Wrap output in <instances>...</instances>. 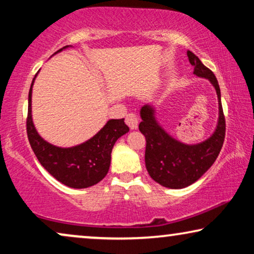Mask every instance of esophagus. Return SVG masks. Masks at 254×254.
Instances as JSON below:
<instances>
[{
    "mask_svg": "<svg viewBox=\"0 0 254 254\" xmlns=\"http://www.w3.org/2000/svg\"><path fill=\"white\" fill-rule=\"evenodd\" d=\"M126 124L129 126L130 129H136L138 125V118L135 113H129L126 117Z\"/></svg>",
    "mask_w": 254,
    "mask_h": 254,
    "instance_id": "1",
    "label": "esophagus"
}]
</instances>
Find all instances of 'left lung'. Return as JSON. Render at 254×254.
Wrapping results in <instances>:
<instances>
[{
	"label": "left lung",
	"instance_id": "8db88e82",
	"mask_svg": "<svg viewBox=\"0 0 254 254\" xmlns=\"http://www.w3.org/2000/svg\"><path fill=\"white\" fill-rule=\"evenodd\" d=\"M194 74L208 78L216 90L218 98V121L216 129L206 141L197 144H185L166 133L155 118V110L150 105L141 109L142 121L138 129L145 136V168L152 179L169 189H184L192 185L214 164L220 154L225 136V119L221 103L220 85L214 72L200 59L187 51Z\"/></svg>",
	"mask_w": 254,
	"mask_h": 254
}]
</instances>
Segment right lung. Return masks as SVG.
I'll return each instance as SVG.
<instances>
[{"label":"right lung","instance_id":"right-lung-1","mask_svg":"<svg viewBox=\"0 0 254 254\" xmlns=\"http://www.w3.org/2000/svg\"><path fill=\"white\" fill-rule=\"evenodd\" d=\"M67 47L69 46H64L57 53ZM36 76L29 91L26 119L27 137L34 155L40 164L65 186L71 189H86L96 185L109 172L111 152L114 143L118 138L128 133L129 127L125 124L124 119H111L95 136L82 144L61 148L48 143L38 134L31 114V97Z\"/></svg>","mask_w":254,"mask_h":254}]
</instances>
